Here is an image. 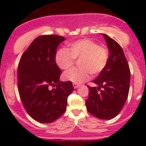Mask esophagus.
<instances>
[{
  "mask_svg": "<svg viewBox=\"0 0 146 146\" xmlns=\"http://www.w3.org/2000/svg\"><path fill=\"white\" fill-rule=\"evenodd\" d=\"M73 88H75V89H76V88H78L79 85L78 83H76V82H73Z\"/></svg>",
  "mask_w": 146,
  "mask_h": 146,
  "instance_id": "1",
  "label": "esophagus"
}]
</instances>
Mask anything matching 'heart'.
I'll return each mask as SVG.
<instances>
[{
  "instance_id": "obj_1",
  "label": "heart",
  "mask_w": 146,
  "mask_h": 146,
  "mask_svg": "<svg viewBox=\"0 0 146 146\" xmlns=\"http://www.w3.org/2000/svg\"><path fill=\"white\" fill-rule=\"evenodd\" d=\"M76 60H80V68L66 71L64 78L76 83H81L88 80L90 74L97 76L104 71L109 62V53L105 47L99 46L95 41L83 39L70 44L68 49H59L55 56L57 66L62 70L70 68Z\"/></svg>"
}]
</instances>
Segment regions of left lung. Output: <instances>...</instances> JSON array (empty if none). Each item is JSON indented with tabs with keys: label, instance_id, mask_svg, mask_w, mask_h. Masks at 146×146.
<instances>
[{
	"label": "left lung",
	"instance_id": "left-lung-1",
	"mask_svg": "<svg viewBox=\"0 0 146 146\" xmlns=\"http://www.w3.org/2000/svg\"><path fill=\"white\" fill-rule=\"evenodd\" d=\"M109 51V62L104 71L88 85L89 97L85 101L88 111L100 119H111L118 115L128 98L131 72L121 46L104 34Z\"/></svg>",
	"mask_w": 146,
	"mask_h": 146
}]
</instances>
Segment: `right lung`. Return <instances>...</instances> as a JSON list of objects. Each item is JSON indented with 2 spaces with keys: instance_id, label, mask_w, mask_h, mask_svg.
I'll return each mask as SVG.
<instances>
[{
  "instance_id": "right-lung-1",
  "label": "right lung",
  "mask_w": 146,
  "mask_h": 146,
  "mask_svg": "<svg viewBox=\"0 0 146 146\" xmlns=\"http://www.w3.org/2000/svg\"><path fill=\"white\" fill-rule=\"evenodd\" d=\"M65 38L41 35L21 56L17 68L20 100L29 116L40 123H51L66 111L71 81H59L62 71L55 61L58 46ZM50 86L55 88L49 89Z\"/></svg>"
}]
</instances>
